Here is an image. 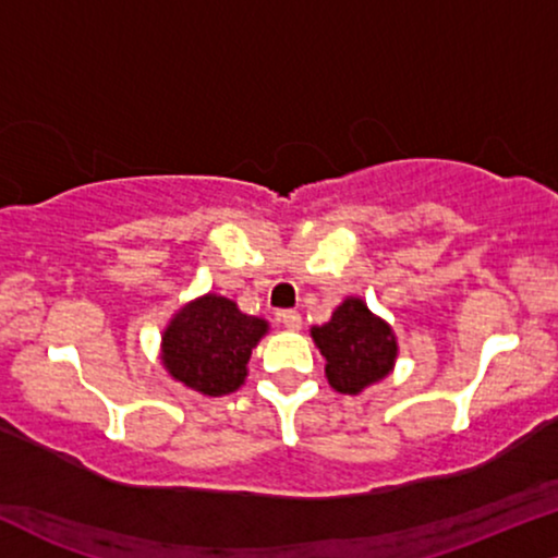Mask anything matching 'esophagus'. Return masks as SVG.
I'll use <instances>...</instances> for the list:
<instances>
[{
	"instance_id": "obj_1",
	"label": "esophagus",
	"mask_w": 558,
	"mask_h": 558,
	"mask_svg": "<svg viewBox=\"0 0 558 558\" xmlns=\"http://www.w3.org/2000/svg\"><path fill=\"white\" fill-rule=\"evenodd\" d=\"M278 322H283L286 329H301V314L293 312V308H283V312H278Z\"/></svg>"
}]
</instances>
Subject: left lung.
I'll list each match as a JSON object with an SVG mask.
<instances>
[{"mask_svg":"<svg viewBox=\"0 0 558 558\" xmlns=\"http://www.w3.org/2000/svg\"><path fill=\"white\" fill-rule=\"evenodd\" d=\"M322 355L327 357V380L340 393H357L391 371L397 340L389 324L376 319L363 301L348 299L331 319L312 329Z\"/></svg>","mask_w":558,"mask_h":558,"instance_id":"1","label":"left lung"}]
</instances>
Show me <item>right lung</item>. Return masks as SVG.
I'll list each match as a JSON object with an SVG mask.
<instances>
[{
  "mask_svg": "<svg viewBox=\"0 0 558 558\" xmlns=\"http://www.w3.org/2000/svg\"><path fill=\"white\" fill-rule=\"evenodd\" d=\"M267 322L246 316L234 301L206 295L187 303L165 331V368L190 389L221 397L244 384L252 348Z\"/></svg>",
  "mask_w": 558,
  "mask_h": 558,
  "instance_id": "right-lung-1",
  "label": "right lung"
}]
</instances>
